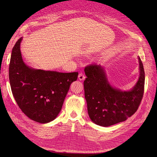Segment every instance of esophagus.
I'll return each mask as SVG.
<instances>
[{
	"instance_id": "obj_1",
	"label": "esophagus",
	"mask_w": 157,
	"mask_h": 157,
	"mask_svg": "<svg viewBox=\"0 0 157 157\" xmlns=\"http://www.w3.org/2000/svg\"><path fill=\"white\" fill-rule=\"evenodd\" d=\"M78 78L80 81H83L85 79V76L83 73H80V74H79V75H78Z\"/></svg>"
}]
</instances>
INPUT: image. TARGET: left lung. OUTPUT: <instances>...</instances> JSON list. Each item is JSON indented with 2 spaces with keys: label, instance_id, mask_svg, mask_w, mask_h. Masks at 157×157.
<instances>
[{
  "label": "left lung",
  "instance_id": "left-lung-1",
  "mask_svg": "<svg viewBox=\"0 0 157 157\" xmlns=\"http://www.w3.org/2000/svg\"><path fill=\"white\" fill-rule=\"evenodd\" d=\"M140 74L129 91L113 87L102 66L91 64L85 68V97L90 118L95 124L109 127L125 121L137 110L144 94L145 74L138 56Z\"/></svg>",
  "mask_w": 157,
  "mask_h": 157
}]
</instances>
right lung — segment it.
Returning <instances> with one entry per match:
<instances>
[{
    "label": "right lung",
    "mask_w": 157,
    "mask_h": 157,
    "mask_svg": "<svg viewBox=\"0 0 157 157\" xmlns=\"http://www.w3.org/2000/svg\"><path fill=\"white\" fill-rule=\"evenodd\" d=\"M20 38L14 46L10 63L9 78L14 99L22 112L35 121L54 120L61 111L71 84L78 72L63 73L34 69L24 63Z\"/></svg>",
    "instance_id": "add662e5"
}]
</instances>
